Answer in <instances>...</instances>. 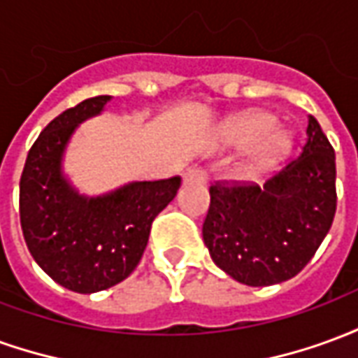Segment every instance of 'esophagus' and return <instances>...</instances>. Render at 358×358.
Listing matches in <instances>:
<instances>
[{
    "instance_id": "1",
    "label": "esophagus",
    "mask_w": 358,
    "mask_h": 358,
    "mask_svg": "<svg viewBox=\"0 0 358 358\" xmlns=\"http://www.w3.org/2000/svg\"><path fill=\"white\" fill-rule=\"evenodd\" d=\"M184 180L186 182H195V184H205L209 180V172H207V169H201V166H194L184 174Z\"/></svg>"
}]
</instances>
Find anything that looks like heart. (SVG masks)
Masks as SVG:
<instances>
[{
  "mask_svg": "<svg viewBox=\"0 0 358 358\" xmlns=\"http://www.w3.org/2000/svg\"><path fill=\"white\" fill-rule=\"evenodd\" d=\"M276 128V117L268 113H255L249 117L238 120L232 128V138L240 145H251L257 141L264 140L272 130ZM292 149V136L287 132L272 134L259 153H257L245 166V174L249 178H259L261 174L270 171L282 157L287 155Z\"/></svg>",
  "mask_w": 358,
  "mask_h": 358,
  "instance_id": "heart-1",
  "label": "heart"
}]
</instances>
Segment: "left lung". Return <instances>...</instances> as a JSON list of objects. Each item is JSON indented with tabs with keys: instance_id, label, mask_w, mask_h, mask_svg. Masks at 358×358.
I'll list each match as a JSON object with an SVG mask.
<instances>
[{
	"instance_id": "obj_1",
	"label": "left lung",
	"mask_w": 358,
	"mask_h": 358,
	"mask_svg": "<svg viewBox=\"0 0 358 358\" xmlns=\"http://www.w3.org/2000/svg\"><path fill=\"white\" fill-rule=\"evenodd\" d=\"M203 222L210 259L241 284L263 287L297 276L330 232L336 194V153L308 115L303 153L264 186L215 182Z\"/></svg>"
}]
</instances>
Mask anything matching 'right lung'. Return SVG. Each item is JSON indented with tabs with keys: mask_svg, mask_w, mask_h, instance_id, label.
Instances as JSON below:
<instances>
[{
	"mask_svg": "<svg viewBox=\"0 0 358 358\" xmlns=\"http://www.w3.org/2000/svg\"><path fill=\"white\" fill-rule=\"evenodd\" d=\"M109 95L84 99L45 126L20 176V228L30 255L59 285L95 293L138 266L155 217L182 178L134 182L103 197H84L61 174V159L78 122L101 113Z\"/></svg>",
	"mask_w": 358,
	"mask_h": 358,
	"instance_id": "right-lung-1",
	"label": "right lung"
}]
</instances>
